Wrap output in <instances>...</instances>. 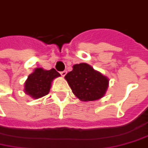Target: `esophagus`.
I'll use <instances>...</instances> for the list:
<instances>
[{
    "label": "esophagus",
    "instance_id": "esophagus-1",
    "mask_svg": "<svg viewBox=\"0 0 148 148\" xmlns=\"http://www.w3.org/2000/svg\"><path fill=\"white\" fill-rule=\"evenodd\" d=\"M66 74H67L66 71H62V72H61V74H62V77H65Z\"/></svg>",
    "mask_w": 148,
    "mask_h": 148
}]
</instances>
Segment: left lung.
<instances>
[{
  "label": "left lung",
  "instance_id": "left-lung-1",
  "mask_svg": "<svg viewBox=\"0 0 148 148\" xmlns=\"http://www.w3.org/2000/svg\"><path fill=\"white\" fill-rule=\"evenodd\" d=\"M65 79L75 97L83 102L102 99L109 86V78L87 63L74 65Z\"/></svg>",
  "mask_w": 148,
  "mask_h": 148
}]
</instances>
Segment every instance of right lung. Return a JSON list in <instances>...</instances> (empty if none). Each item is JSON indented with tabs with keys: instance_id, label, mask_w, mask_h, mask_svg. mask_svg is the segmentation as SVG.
Returning <instances> with one entry per match:
<instances>
[{
	"instance_id": "1",
	"label": "right lung",
	"mask_w": 148,
	"mask_h": 148,
	"mask_svg": "<svg viewBox=\"0 0 148 148\" xmlns=\"http://www.w3.org/2000/svg\"><path fill=\"white\" fill-rule=\"evenodd\" d=\"M60 76L61 74L53 68L49 71L36 68L25 82L24 92L33 99H40L49 94L53 80Z\"/></svg>"
}]
</instances>
